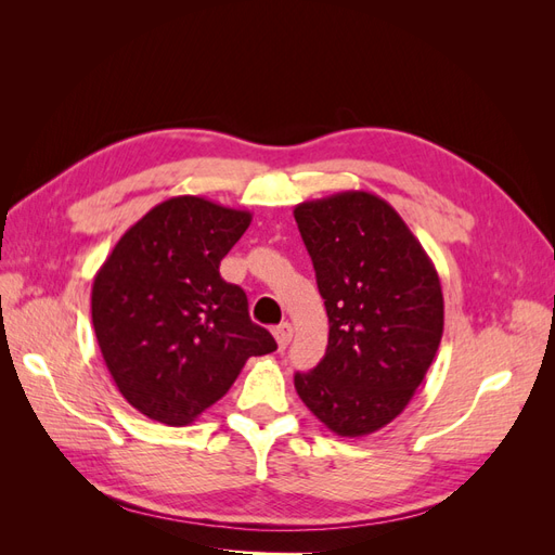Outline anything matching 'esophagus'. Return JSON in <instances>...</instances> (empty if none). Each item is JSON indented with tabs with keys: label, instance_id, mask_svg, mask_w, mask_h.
I'll return each instance as SVG.
<instances>
[{
	"label": "esophagus",
	"instance_id": "esophagus-1",
	"mask_svg": "<svg viewBox=\"0 0 555 555\" xmlns=\"http://www.w3.org/2000/svg\"><path fill=\"white\" fill-rule=\"evenodd\" d=\"M273 335H275V340H278V345H280V349H284V347H287V345L292 343V335H294V326H292L289 322H282L280 326H275Z\"/></svg>",
	"mask_w": 555,
	"mask_h": 555
}]
</instances>
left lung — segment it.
Here are the masks:
<instances>
[{"label":"left lung","mask_w":555,"mask_h":555,"mask_svg":"<svg viewBox=\"0 0 555 555\" xmlns=\"http://www.w3.org/2000/svg\"><path fill=\"white\" fill-rule=\"evenodd\" d=\"M294 217L328 314L326 354L294 386L328 430L361 438L408 408L438 354L440 278L402 217L371 192L306 201Z\"/></svg>","instance_id":"1"}]
</instances>
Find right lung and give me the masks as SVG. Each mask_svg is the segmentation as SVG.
I'll list each match as a JSON object with an SVG mask.
<instances>
[{
    "label": "right lung",
    "mask_w": 555,
    "mask_h": 555,
    "mask_svg": "<svg viewBox=\"0 0 555 555\" xmlns=\"http://www.w3.org/2000/svg\"><path fill=\"white\" fill-rule=\"evenodd\" d=\"M251 222L201 196H173L117 241L92 284V324L117 389L147 418L188 426L249 357L278 349L249 319L220 261Z\"/></svg>",
    "instance_id": "obj_1"
}]
</instances>
